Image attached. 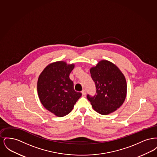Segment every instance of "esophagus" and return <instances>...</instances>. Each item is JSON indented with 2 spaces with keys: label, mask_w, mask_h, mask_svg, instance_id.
I'll return each instance as SVG.
<instances>
[{
  "label": "esophagus",
  "mask_w": 157,
  "mask_h": 157,
  "mask_svg": "<svg viewBox=\"0 0 157 157\" xmlns=\"http://www.w3.org/2000/svg\"><path fill=\"white\" fill-rule=\"evenodd\" d=\"M82 96L83 97H86V91L85 90H83L82 91Z\"/></svg>",
  "instance_id": "1"
}]
</instances>
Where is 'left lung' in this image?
<instances>
[{
  "mask_svg": "<svg viewBox=\"0 0 157 157\" xmlns=\"http://www.w3.org/2000/svg\"><path fill=\"white\" fill-rule=\"evenodd\" d=\"M90 73L97 90L94 97L87 95L93 109L104 115L117 111L127 97V81L123 73L107 60H101L90 67Z\"/></svg>",
  "mask_w": 157,
  "mask_h": 157,
  "instance_id": "left-lung-1",
  "label": "left lung"
}]
</instances>
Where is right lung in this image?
Here are the masks:
<instances>
[{
  "mask_svg": "<svg viewBox=\"0 0 157 157\" xmlns=\"http://www.w3.org/2000/svg\"><path fill=\"white\" fill-rule=\"evenodd\" d=\"M75 67L74 63L64 61L52 62L46 66L37 80L38 97L48 111L62 117L73 109L82 94L76 92L69 75Z\"/></svg>",
  "mask_w": 157,
  "mask_h": 157,
  "instance_id": "add662e5",
  "label": "right lung"
}]
</instances>
